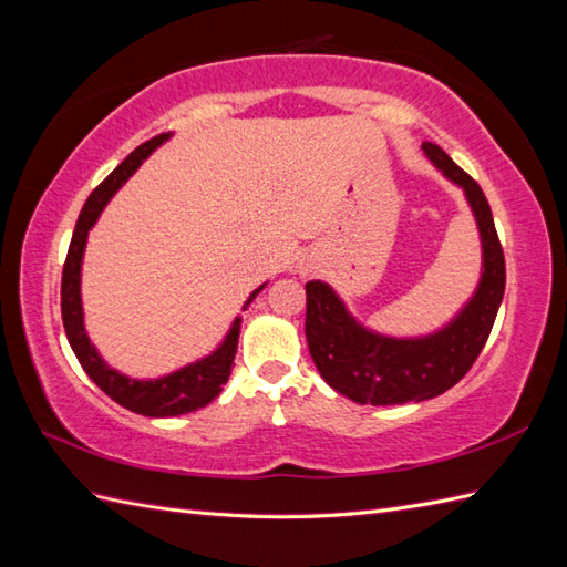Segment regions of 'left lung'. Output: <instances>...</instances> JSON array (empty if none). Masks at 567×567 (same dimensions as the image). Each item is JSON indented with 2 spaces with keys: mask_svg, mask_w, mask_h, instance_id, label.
<instances>
[{
  "mask_svg": "<svg viewBox=\"0 0 567 567\" xmlns=\"http://www.w3.org/2000/svg\"><path fill=\"white\" fill-rule=\"evenodd\" d=\"M424 151L445 177L465 189L483 238V277L461 315L424 339L372 333L348 315L327 282H307L309 353L321 378L358 404L424 402L451 390L485 348L504 297V250L485 192L439 146L424 143Z\"/></svg>",
  "mask_w": 567,
  "mask_h": 567,
  "instance_id": "left-lung-1",
  "label": "left lung"
}]
</instances>
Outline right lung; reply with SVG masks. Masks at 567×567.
Segmentation results:
<instances>
[{
  "mask_svg": "<svg viewBox=\"0 0 567 567\" xmlns=\"http://www.w3.org/2000/svg\"><path fill=\"white\" fill-rule=\"evenodd\" d=\"M165 138L167 134H161L146 143H141V146L131 153L128 158L118 165L97 189L92 192L87 202H84L80 219L75 224V231H72L68 258L63 265V282H60V311H63V327H65L72 351H75L84 372H87L92 382L97 384L106 396H112L116 404L126 406L128 412L155 416V419L195 412L199 406H207L214 396H219L228 375H231V363L236 358L238 329H240V319H236L224 343L216 348L212 355L202 358L197 363H192L161 380H131L122 375V372L112 370L100 358L97 348L92 346V341L87 339V331H84L82 299H80V268H82V252H84V244H87L90 228L100 219L102 209L106 207V202L112 199L114 192L136 173V167L146 161ZM262 287L265 285H260L258 290L248 297L244 309L252 302V299H256V295L262 290Z\"/></svg>",
  "mask_w": 567,
  "mask_h": 567,
  "instance_id": "add662e5",
  "label": "right lung"
}]
</instances>
